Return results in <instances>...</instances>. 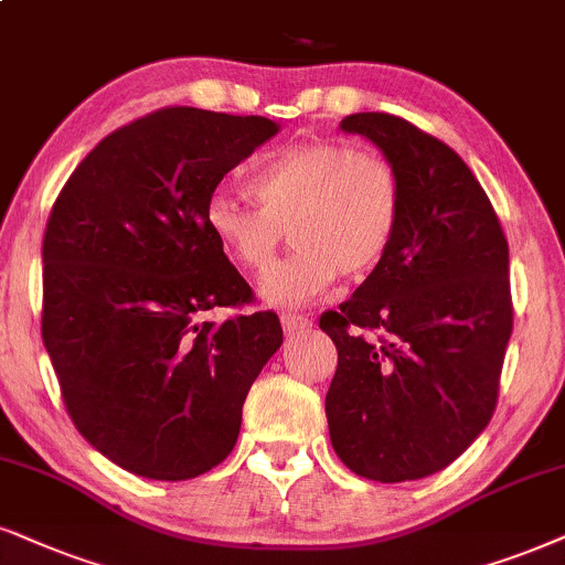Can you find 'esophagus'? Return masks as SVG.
I'll list each match as a JSON object with an SVG mask.
<instances>
[{
	"instance_id": "1",
	"label": "esophagus",
	"mask_w": 565,
	"mask_h": 565,
	"mask_svg": "<svg viewBox=\"0 0 565 565\" xmlns=\"http://www.w3.org/2000/svg\"><path fill=\"white\" fill-rule=\"evenodd\" d=\"M281 326H284V331H287L289 335H295V333L310 331L312 320L305 318V316H297V312H284V316H281Z\"/></svg>"
}]
</instances>
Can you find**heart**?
Here are the masks:
<instances>
[{
    "mask_svg": "<svg viewBox=\"0 0 565 565\" xmlns=\"http://www.w3.org/2000/svg\"><path fill=\"white\" fill-rule=\"evenodd\" d=\"M249 192L258 205L232 192L211 195L205 224L218 245L255 274L274 266L289 234L295 253L260 284L263 299L278 307L310 305L339 274L373 270L394 245L402 221L396 169L339 140L278 148L253 171Z\"/></svg>",
    "mask_w": 565,
    "mask_h": 565,
    "instance_id": "obj_1",
    "label": "heart"
}]
</instances>
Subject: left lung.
I'll return each mask as SVG.
<instances>
[{"mask_svg":"<svg viewBox=\"0 0 565 565\" xmlns=\"http://www.w3.org/2000/svg\"><path fill=\"white\" fill-rule=\"evenodd\" d=\"M341 130L381 148L402 182L394 245L320 328L339 349L326 394L333 451L375 482L440 472L488 427L513 310L509 242L459 153L402 117Z\"/></svg>","mask_w":565,"mask_h":565,"instance_id":"8db88e82","label":"left lung"}]
</instances>
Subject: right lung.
Wrapping results in <instances>:
<instances>
[{
  "label": "right lung",
  "mask_w": 565,
  "mask_h": 565,
  "mask_svg": "<svg viewBox=\"0 0 565 565\" xmlns=\"http://www.w3.org/2000/svg\"><path fill=\"white\" fill-rule=\"evenodd\" d=\"M281 130L174 106L111 132L73 171L44 234L41 335L77 433L106 459L180 482L232 454L276 312L224 323L253 291L205 224L226 171Z\"/></svg>",
  "instance_id": "right-lung-1"
}]
</instances>
